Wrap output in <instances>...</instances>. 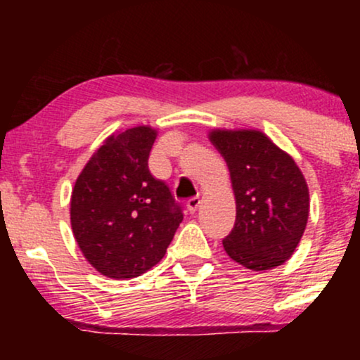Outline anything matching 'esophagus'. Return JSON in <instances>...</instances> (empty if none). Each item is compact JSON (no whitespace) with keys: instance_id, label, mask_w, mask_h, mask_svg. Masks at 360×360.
<instances>
[{"instance_id":"esophagus-1","label":"esophagus","mask_w":360,"mask_h":360,"mask_svg":"<svg viewBox=\"0 0 360 360\" xmlns=\"http://www.w3.org/2000/svg\"><path fill=\"white\" fill-rule=\"evenodd\" d=\"M200 205H201V201H200V198H191V200L188 201V210H189V213H194L196 212L198 208H200Z\"/></svg>"}]
</instances>
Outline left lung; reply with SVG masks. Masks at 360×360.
Returning <instances> with one entry per match:
<instances>
[{
    "label": "left lung",
    "instance_id": "1",
    "mask_svg": "<svg viewBox=\"0 0 360 360\" xmlns=\"http://www.w3.org/2000/svg\"><path fill=\"white\" fill-rule=\"evenodd\" d=\"M208 139L229 166L237 208L223 249L252 271L283 266L307 229L309 191L303 172L260 130L213 128Z\"/></svg>",
    "mask_w": 360,
    "mask_h": 360
}]
</instances>
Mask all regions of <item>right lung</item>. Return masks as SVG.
Here are the masks:
<instances>
[{
    "label": "right lung",
    "mask_w": 360,
    "mask_h": 360,
    "mask_svg": "<svg viewBox=\"0 0 360 360\" xmlns=\"http://www.w3.org/2000/svg\"><path fill=\"white\" fill-rule=\"evenodd\" d=\"M155 139L157 130L148 125L111 134L74 184V238L106 278L131 279L152 269L183 221L167 186L148 171Z\"/></svg>",
    "instance_id": "add662e5"
}]
</instances>
